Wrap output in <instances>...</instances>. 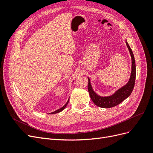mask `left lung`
I'll use <instances>...</instances> for the list:
<instances>
[{
  "label": "left lung",
  "mask_w": 153,
  "mask_h": 153,
  "mask_svg": "<svg viewBox=\"0 0 153 153\" xmlns=\"http://www.w3.org/2000/svg\"><path fill=\"white\" fill-rule=\"evenodd\" d=\"M126 44L129 50V53H130L131 57V72L129 80L126 85L120 88L117 91H115L114 93L108 96H101L97 94L92 89V85L91 84V80L89 78H88L89 83H88V91L90 95L91 98L96 105L101 108H111L116 106L126 100L128 97L129 96L133 91L135 85V78H136V66L135 57L133 53L131 48L129 47L128 43L126 41Z\"/></svg>",
  "instance_id": "8db88e82"
}]
</instances>
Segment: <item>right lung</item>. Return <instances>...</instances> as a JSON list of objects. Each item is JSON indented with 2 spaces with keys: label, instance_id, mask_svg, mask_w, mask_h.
I'll use <instances>...</instances> for the list:
<instances>
[{
  "label": "right lung",
  "instance_id": "1",
  "mask_svg": "<svg viewBox=\"0 0 153 153\" xmlns=\"http://www.w3.org/2000/svg\"><path fill=\"white\" fill-rule=\"evenodd\" d=\"M69 99H68V101H67V103H66L65 105H64L62 108H59V109H58V110H55V111H54V112H53L50 113V114H57V113H59V112H61V111H62L64 108H66V106H67V105H68V102H69Z\"/></svg>",
  "mask_w": 153,
  "mask_h": 153
}]
</instances>
